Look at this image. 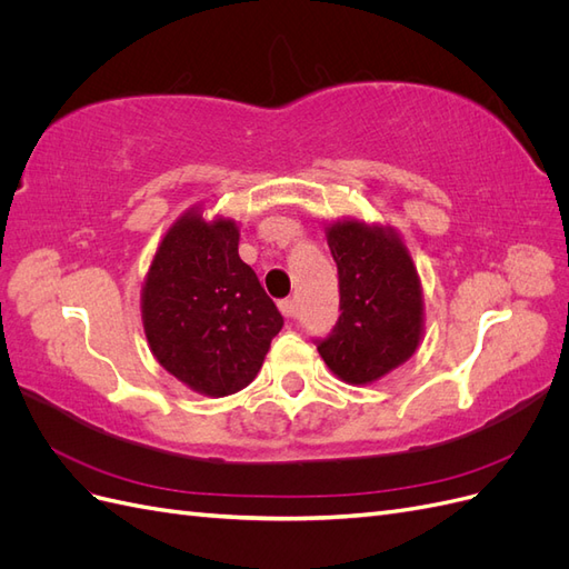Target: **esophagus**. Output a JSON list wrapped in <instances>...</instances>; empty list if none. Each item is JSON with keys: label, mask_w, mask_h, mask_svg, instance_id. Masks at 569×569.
Masks as SVG:
<instances>
[{"label": "esophagus", "mask_w": 569, "mask_h": 569, "mask_svg": "<svg viewBox=\"0 0 569 569\" xmlns=\"http://www.w3.org/2000/svg\"><path fill=\"white\" fill-rule=\"evenodd\" d=\"M280 311L287 320H295L297 318V301L295 299H284L280 301Z\"/></svg>", "instance_id": "1"}]
</instances>
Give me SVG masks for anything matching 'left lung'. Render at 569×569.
Here are the masks:
<instances>
[{"mask_svg":"<svg viewBox=\"0 0 569 569\" xmlns=\"http://www.w3.org/2000/svg\"><path fill=\"white\" fill-rule=\"evenodd\" d=\"M339 272V320L318 353L339 380L370 385L418 351L425 301L416 263L393 228L347 218L325 228Z\"/></svg>","mask_w":569,"mask_h":569,"instance_id":"obj_1","label":"left lung"}]
</instances>
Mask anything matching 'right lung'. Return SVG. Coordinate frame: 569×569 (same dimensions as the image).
<instances>
[{"label": "right lung", "instance_id": "add662e5", "mask_svg": "<svg viewBox=\"0 0 569 569\" xmlns=\"http://www.w3.org/2000/svg\"><path fill=\"white\" fill-rule=\"evenodd\" d=\"M237 249V222L206 220L194 206L163 234L142 284V325L153 358L213 399L253 382L284 325Z\"/></svg>", "mask_w": 569, "mask_h": 569}]
</instances>
